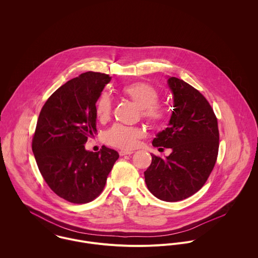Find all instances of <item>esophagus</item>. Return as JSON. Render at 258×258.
Instances as JSON below:
<instances>
[{"mask_svg": "<svg viewBox=\"0 0 258 258\" xmlns=\"http://www.w3.org/2000/svg\"><path fill=\"white\" fill-rule=\"evenodd\" d=\"M133 154V151H126V150H121L119 152V155L120 156H125V155H132Z\"/></svg>", "mask_w": 258, "mask_h": 258, "instance_id": "1", "label": "esophagus"}]
</instances>
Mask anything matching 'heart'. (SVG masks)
Returning a JSON list of instances; mask_svg holds the SVG:
<instances>
[{
	"mask_svg": "<svg viewBox=\"0 0 258 258\" xmlns=\"http://www.w3.org/2000/svg\"><path fill=\"white\" fill-rule=\"evenodd\" d=\"M124 97L133 101L140 107L142 118L148 125L154 128L163 126L168 119V109L159 102V91L147 82H133L121 88ZM112 111L110 95L102 92L95 103V113L100 121L109 119ZM142 137V131L139 128L127 127L116 124L104 133V141L113 147L132 149Z\"/></svg>",
	"mask_w": 258,
	"mask_h": 258,
	"instance_id": "heart-1",
	"label": "heart"
}]
</instances>
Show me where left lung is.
I'll use <instances>...</instances> for the list:
<instances>
[{
  "mask_svg": "<svg viewBox=\"0 0 258 258\" xmlns=\"http://www.w3.org/2000/svg\"><path fill=\"white\" fill-rule=\"evenodd\" d=\"M174 94L169 127L152 142L154 147L172 149L166 159L151 155L144 172L149 190L165 202L184 200L206 184L217 162L220 132L218 119L207 98L177 77L168 79Z\"/></svg>",
  "mask_w": 258,
  "mask_h": 258,
  "instance_id": "left-lung-1",
  "label": "left lung"
}]
</instances>
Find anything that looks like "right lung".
Wrapping results in <instances>:
<instances>
[{
    "mask_svg": "<svg viewBox=\"0 0 258 258\" xmlns=\"http://www.w3.org/2000/svg\"><path fill=\"white\" fill-rule=\"evenodd\" d=\"M110 80L101 73L78 75L48 97L37 119L32 149L38 170L54 194L73 204L96 199L119 158L104 146L95 153L84 148L96 132V100Z\"/></svg>",
    "mask_w": 258,
    "mask_h": 258,
    "instance_id": "add662e5",
    "label": "right lung"
}]
</instances>
